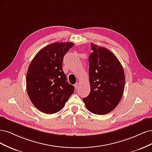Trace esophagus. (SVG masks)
<instances>
[{
    "label": "esophagus",
    "instance_id": "34e87169",
    "mask_svg": "<svg viewBox=\"0 0 152 152\" xmlns=\"http://www.w3.org/2000/svg\"><path fill=\"white\" fill-rule=\"evenodd\" d=\"M79 86H80V84H79V82H77V83H76V84L74 85V87H75V88L76 89H79Z\"/></svg>",
    "mask_w": 152,
    "mask_h": 152
}]
</instances>
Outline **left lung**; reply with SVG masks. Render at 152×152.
I'll return each mask as SVG.
<instances>
[{
  "label": "left lung",
  "mask_w": 152,
  "mask_h": 152,
  "mask_svg": "<svg viewBox=\"0 0 152 152\" xmlns=\"http://www.w3.org/2000/svg\"><path fill=\"white\" fill-rule=\"evenodd\" d=\"M89 56L90 93L83 98L91 113L104 115L120 102L125 86V74L117 58L108 49L91 44Z\"/></svg>",
  "instance_id": "obj_1"
}]
</instances>
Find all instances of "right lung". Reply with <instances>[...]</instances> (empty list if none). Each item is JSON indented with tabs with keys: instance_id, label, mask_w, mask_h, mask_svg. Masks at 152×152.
Segmentation results:
<instances>
[{
	"instance_id": "1",
	"label": "right lung",
	"mask_w": 152,
	"mask_h": 152,
	"mask_svg": "<svg viewBox=\"0 0 152 152\" xmlns=\"http://www.w3.org/2000/svg\"><path fill=\"white\" fill-rule=\"evenodd\" d=\"M73 45L68 42L49 44L39 50L29 65L27 93L31 103L43 113L60 111L74 92L62 68L63 57Z\"/></svg>"
}]
</instances>
